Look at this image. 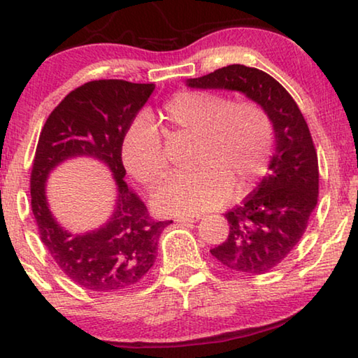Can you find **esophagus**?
I'll return each mask as SVG.
<instances>
[{
    "label": "esophagus",
    "instance_id": "1",
    "mask_svg": "<svg viewBox=\"0 0 358 358\" xmlns=\"http://www.w3.org/2000/svg\"><path fill=\"white\" fill-rule=\"evenodd\" d=\"M202 218V215H181V217L177 218L180 223H196Z\"/></svg>",
    "mask_w": 358,
    "mask_h": 358
}]
</instances>
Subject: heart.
<instances>
[{"label":"heart","mask_w":358,"mask_h":358,"mask_svg":"<svg viewBox=\"0 0 358 358\" xmlns=\"http://www.w3.org/2000/svg\"><path fill=\"white\" fill-rule=\"evenodd\" d=\"M169 134L194 137L189 173L161 185L152 202L162 213L185 215L218 207L231 194L250 191L268 169L272 152V122L253 100L234 101L207 90H181L162 106ZM129 173L148 188L167 173L162 138L146 116L130 124L121 146Z\"/></svg>","instance_id":"b5f03b06"}]
</instances>
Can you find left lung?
<instances>
[{
  "instance_id": "8db88e82",
  "label": "left lung",
  "mask_w": 358,
  "mask_h": 358,
  "mask_svg": "<svg viewBox=\"0 0 358 358\" xmlns=\"http://www.w3.org/2000/svg\"><path fill=\"white\" fill-rule=\"evenodd\" d=\"M188 86L239 90L268 111L274 126L269 173L241 206L224 215L228 239L210 250L236 274H266L298 245L317 206L319 161L308 122L287 89L258 68L228 65L188 79Z\"/></svg>"
}]
</instances>
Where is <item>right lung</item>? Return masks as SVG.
<instances>
[{
    "instance_id": "1",
    "label": "right lung",
    "mask_w": 358,
    "mask_h": 358,
    "mask_svg": "<svg viewBox=\"0 0 358 358\" xmlns=\"http://www.w3.org/2000/svg\"><path fill=\"white\" fill-rule=\"evenodd\" d=\"M155 84L99 79L71 90L50 113L33 159L31 210L39 237L57 266L79 287L95 293L129 290L145 279L157 255L159 236L170 221L152 218L124 177L121 146ZM73 155L103 160L118 185L117 210L99 231L71 236L48 212L43 183L57 163Z\"/></svg>"
}]
</instances>
